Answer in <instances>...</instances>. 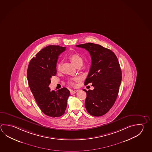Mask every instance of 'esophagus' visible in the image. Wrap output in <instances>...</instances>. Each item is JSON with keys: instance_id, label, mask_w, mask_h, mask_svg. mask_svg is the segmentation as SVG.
I'll use <instances>...</instances> for the list:
<instances>
[{"instance_id": "1", "label": "esophagus", "mask_w": 152, "mask_h": 152, "mask_svg": "<svg viewBox=\"0 0 152 152\" xmlns=\"http://www.w3.org/2000/svg\"><path fill=\"white\" fill-rule=\"evenodd\" d=\"M78 91V90H70V94H71V95H73V94H75V93L77 92Z\"/></svg>"}]
</instances>
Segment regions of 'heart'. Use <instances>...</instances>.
<instances>
[{
    "label": "heart",
    "mask_w": 152,
    "mask_h": 152,
    "mask_svg": "<svg viewBox=\"0 0 152 152\" xmlns=\"http://www.w3.org/2000/svg\"><path fill=\"white\" fill-rule=\"evenodd\" d=\"M69 59L72 61V63L76 66H82L83 64V59L82 57L77 54H72L69 56ZM61 65L60 63L57 64V69H60ZM71 84H73L72 82H70Z\"/></svg>",
    "instance_id": "obj_1"
}]
</instances>
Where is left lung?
<instances>
[{"label": "left lung", "instance_id": "1", "mask_svg": "<svg viewBox=\"0 0 152 152\" xmlns=\"http://www.w3.org/2000/svg\"><path fill=\"white\" fill-rule=\"evenodd\" d=\"M76 47L86 49L91 57V65L84 83H92L94 90L86 89L85 106L90 115L106 114L115 104L121 81V70L113 52L99 45L86 43Z\"/></svg>", "mask_w": 152, "mask_h": 152}]
</instances>
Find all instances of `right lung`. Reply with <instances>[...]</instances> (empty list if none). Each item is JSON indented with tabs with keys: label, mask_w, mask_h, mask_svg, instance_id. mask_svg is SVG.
I'll return each instance as SVG.
<instances>
[{
	"label": "right lung",
	"mask_w": 152,
	"mask_h": 152,
	"mask_svg": "<svg viewBox=\"0 0 152 152\" xmlns=\"http://www.w3.org/2000/svg\"><path fill=\"white\" fill-rule=\"evenodd\" d=\"M66 47L50 45L42 49L33 57L27 69V80L31 91L40 110L50 117H58L64 113L69 90L63 88L56 91L49 88L51 78L56 74L58 56Z\"/></svg>",
	"instance_id": "1"
}]
</instances>
